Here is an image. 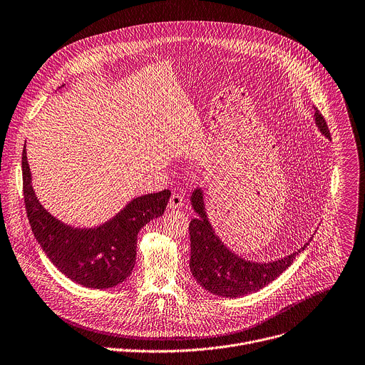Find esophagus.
Segmentation results:
<instances>
[{"mask_svg":"<svg viewBox=\"0 0 365 365\" xmlns=\"http://www.w3.org/2000/svg\"><path fill=\"white\" fill-rule=\"evenodd\" d=\"M182 205H184V198H182V195L174 192V194L170 197V201H168L170 210H178V208H181Z\"/></svg>","mask_w":365,"mask_h":365,"instance_id":"34e87169","label":"esophagus"}]
</instances>
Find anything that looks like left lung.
<instances>
[{
  "mask_svg": "<svg viewBox=\"0 0 365 365\" xmlns=\"http://www.w3.org/2000/svg\"><path fill=\"white\" fill-rule=\"evenodd\" d=\"M314 117L321 134L329 140L327 123L317 108ZM190 200L198 215L191 220L188 228L191 241L190 269L197 282L215 295L237 298L264 288L278 278L311 241L309 238L299 250L271 262L245 259L232 252L215 234L205 211L202 190H194Z\"/></svg>",
  "mask_w": 365,
  "mask_h": 365,
  "instance_id": "8db88e82",
  "label": "left lung"
}]
</instances>
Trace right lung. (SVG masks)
<instances>
[{"mask_svg":"<svg viewBox=\"0 0 365 365\" xmlns=\"http://www.w3.org/2000/svg\"><path fill=\"white\" fill-rule=\"evenodd\" d=\"M23 190L36 240L50 261L70 279L87 288H111L130 277L135 265L137 235L164 214L170 190L131 200L111 220L94 228H76L53 217L38 201L23 150Z\"/></svg>","mask_w":365,"mask_h":365,"instance_id":"add662e5","label":"right lung"}]
</instances>
